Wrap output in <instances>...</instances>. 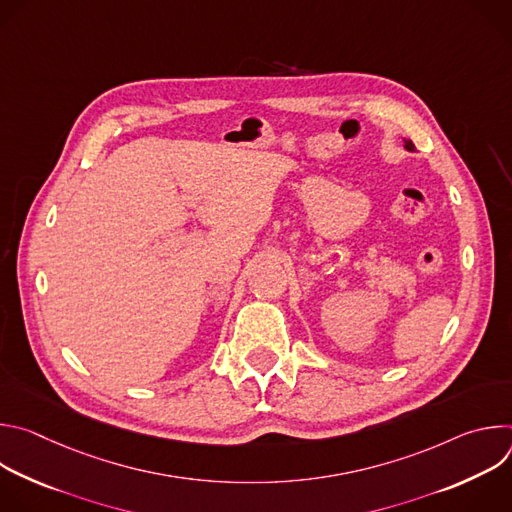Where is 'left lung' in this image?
Listing matches in <instances>:
<instances>
[{
	"label": "left lung",
	"instance_id": "8db88e82",
	"mask_svg": "<svg viewBox=\"0 0 512 512\" xmlns=\"http://www.w3.org/2000/svg\"><path fill=\"white\" fill-rule=\"evenodd\" d=\"M405 150H407V152H413V150H415V145L411 143V139H405Z\"/></svg>",
	"mask_w": 512,
	"mask_h": 512
}]
</instances>
